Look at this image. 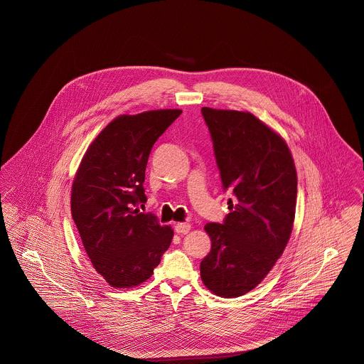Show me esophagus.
I'll return each instance as SVG.
<instances>
[{
	"label": "esophagus",
	"instance_id": "esophagus-1",
	"mask_svg": "<svg viewBox=\"0 0 364 364\" xmlns=\"http://www.w3.org/2000/svg\"><path fill=\"white\" fill-rule=\"evenodd\" d=\"M191 230V224H186V223H178L175 224V231L178 234H188Z\"/></svg>",
	"mask_w": 364,
	"mask_h": 364
}]
</instances>
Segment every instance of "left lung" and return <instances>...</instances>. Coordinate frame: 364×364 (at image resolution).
<instances>
[{
  "label": "left lung",
  "mask_w": 364,
  "mask_h": 364,
  "mask_svg": "<svg viewBox=\"0 0 364 364\" xmlns=\"http://www.w3.org/2000/svg\"><path fill=\"white\" fill-rule=\"evenodd\" d=\"M230 213L205 230L211 250L200 263L208 290L232 299L255 289L290 240L297 172L286 141L250 112L202 107Z\"/></svg>",
  "instance_id": "8db88e82"
}]
</instances>
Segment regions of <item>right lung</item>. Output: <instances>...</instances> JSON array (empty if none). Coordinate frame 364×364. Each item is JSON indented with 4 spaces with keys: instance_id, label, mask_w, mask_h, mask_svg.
<instances>
[{
    "instance_id": "right-lung-1",
    "label": "right lung",
    "mask_w": 364,
    "mask_h": 364,
    "mask_svg": "<svg viewBox=\"0 0 364 364\" xmlns=\"http://www.w3.org/2000/svg\"><path fill=\"white\" fill-rule=\"evenodd\" d=\"M179 109L120 114L90 144L71 188V215L95 270L114 289L151 277L173 230L141 213L146 166Z\"/></svg>"
}]
</instances>
